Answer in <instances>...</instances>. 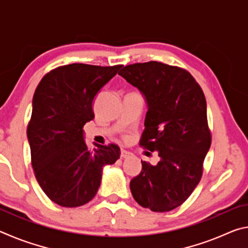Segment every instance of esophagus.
<instances>
[{
    "label": "esophagus",
    "mask_w": 248,
    "mask_h": 248,
    "mask_svg": "<svg viewBox=\"0 0 248 248\" xmlns=\"http://www.w3.org/2000/svg\"><path fill=\"white\" fill-rule=\"evenodd\" d=\"M130 155H131V153L128 152V151H125V150H121V152H120V156L123 157V158H124V157H128V156H130Z\"/></svg>",
    "instance_id": "esophagus-1"
}]
</instances>
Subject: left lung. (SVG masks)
I'll return each mask as SVG.
<instances>
[{
	"label": "left lung",
	"instance_id": "1",
	"mask_svg": "<svg viewBox=\"0 0 248 248\" xmlns=\"http://www.w3.org/2000/svg\"><path fill=\"white\" fill-rule=\"evenodd\" d=\"M118 74L144 95L149 109L140 145L161 157L156 165L141 161L130 189L141 207L170 211L187 200L202 176L211 145L204 94L188 71L162 62L125 65Z\"/></svg>",
	"mask_w": 248,
	"mask_h": 248
}]
</instances>
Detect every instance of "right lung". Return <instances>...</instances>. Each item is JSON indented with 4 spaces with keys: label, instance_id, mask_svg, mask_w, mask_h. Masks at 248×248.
<instances>
[{
    "label": "right lung",
    "instance_id": "1",
    "mask_svg": "<svg viewBox=\"0 0 248 248\" xmlns=\"http://www.w3.org/2000/svg\"><path fill=\"white\" fill-rule=\"evenodd\" d=\"M121 65L72 63L41 78L32 98L27 138L41 189L61 207L74 208L97 194L103 167L120 156L116 144L87 148L83 127L93 120V100Z\"/></svg>",
    "mask_w": 248,
    "mask_h": 248
}]
</instances>
